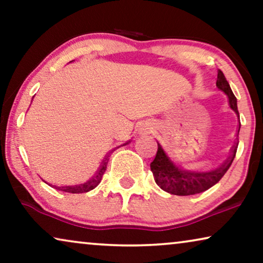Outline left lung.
<instances>
[{"mask_svg":"<svg viewBox=\"0 0 263 263\" xmlns=\"http://www.w3.org/2000/svg\"><path fill=\"white\" fill-rule=\"evenodd\" d=\"M217 87L228 96L230 107L237 115H239L238 109H237L236 97L233 95L224 73L220 69L218 70ZM237 147H238V140L236 139L235 145L231 148V154L224 163L214 167L213 170L200 171L177 164L158 143L157 156L151 163V170L153 172L154 181L164 192L170 193L172 195L186 196L206 192L207 189L217 184L222 178V176L226 174V171L229 170V167L231 166L236 157Z\"/></svg>","mask_w":263,"mask_h":263,"instance_id":"left-lung-1","label":"left lung"}]
</instances>
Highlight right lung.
Returning <instances> with one entry per match:
<instances>
[{"mask_svg":"<svg viewBox=\"0 0 263 263\" xmlns=\"http://www.w3.org/2000/svg\"><path fill=\"white\" fill-rule=\"evenodd\" d=\"M128 143V142H127ZM125 145V143H124ZM107 161H109V154H106L104 160L100 164V166L98 170L96 171V174L92 176L88 181H86L85 183L79 185H68V186H56V189L61 190V192H66V193H71V194H80V193H87L89 190L95 189L97 185L99 184L100 181H102V177L104 175V172L106 170V165Z\"/></svg>","mask_w":263,"mask_h":263,"instance_id":"add662e5","label":"right lung"}]
</instances>
